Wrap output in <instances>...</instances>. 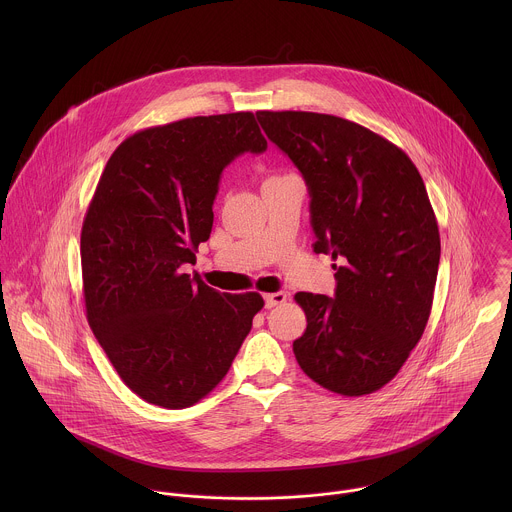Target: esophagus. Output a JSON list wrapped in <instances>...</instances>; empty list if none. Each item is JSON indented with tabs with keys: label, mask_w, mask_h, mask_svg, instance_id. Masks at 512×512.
<instances>
[{
	"label": "esophagus",
	"mask_w": 512,
	"mask_h": 512,
	"mask_svg": "<svg viewBox=\"0 0 512 512\" xmlns=\"http://www.w3.org/2000/svg\"><path fill=\"white\" fill-rule=\"evenodd\" d=\"M264 299H266V307H268V309H272V307H276V305H282V303L286 301V293H266V295H264Z\"/></svg>",
	"instance_id": "1"
}]
</instances>
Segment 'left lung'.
I'll list each match as a JSON object with an SVG mask.
<instances>
[{
	"instance_id": "obj_1",
	"label": "left lung",
	"mask_w": 512,
	"mask_h": 512,
	"mask_svg": "<svg viewBox=\"0 0 512 512\" xmlns=\"http://www.w3.org/2000/svg\"><path fill=\"white\" fill-rule=\"evenodd\" d=\"M256 116L307 183L313 250L339 260L335 297H293L307 317L293 355L335 394L376 392L406 363L432 313L441 246L422 175L400 147L345 118Z\"/></svg>"
}]
</instances>
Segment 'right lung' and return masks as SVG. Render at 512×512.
Wrapping results in <instances>:
<instances>
[{
    "instance_id": "add662e5",
    "label": "right lung",
    "mask_w": 512,
    "mask_h": 512,
    "mask_svg": "<svg viewBox=\"0 0 512 512\" xmlns=\"http://www.w3.org/2000/svg\"><path fill=\"white\" fill-rule=\"evenodd\" d=\"M266 147L252 112L195 116L126 138L100 175L80 232L86 319L149 404L181 410L213 392L264 307L183 264L211 236L222 169Z\"/></svg>"
}]
</instances>
